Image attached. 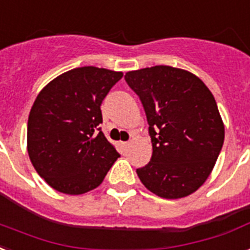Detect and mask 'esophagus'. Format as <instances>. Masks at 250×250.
I'll return each mask as SVG.
<instances>
[{"label":"esophagus","mask_w":250,"mask_h":250,"mask_svg":"<svg viewBox=\"0 0 250 250\" xmlns=\"http://www.w3.org/2000/svg\"><path fill=\"white\" fill-rule=\"evenodd\" d=\"M121 146H123L124 148H127V147L130 146V142H121Z\"/></svg>","instance_id":"obj_1"}]
</instances>
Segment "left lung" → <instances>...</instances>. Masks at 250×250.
<instances>
[{"instance_id":"8db88e82","label":"left lung","mask_w":250,"mask_h":250,"mask_svg":"<svg viewBox=\"0 0 250 250\" xmlns=\"http://www.w3.org/2000/svg\"><path fill=\"white\" fill-rule=\"evenodd\" d=\"M125 79L142 102L152 142L151 160L137 169L139 180L162 198L198 190L224 142L211 91L190 71L164 65L127 71Z\"/></svg>"}]
</instances>
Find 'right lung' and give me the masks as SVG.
I'll return each mask as SVG.
<instances>
[{
	"mask_svg": "<svg viewBox=\"0 0 250 250\" xmlns=\"http://www.w3.org/2000/svg\"><path fill=\"white\" fill-rule=\"evenodd\" d=\"M121 71L83 66L48 83L35 99L27 124V151L34 168L63 194L92 190L119 158L99 127L100 105Z\"/></svg>",
	"mask_w": 250,
	"mask_h": 250,
	"instance_id": "right-lung-1",
	"label": "right lung"
}]
</instances>
